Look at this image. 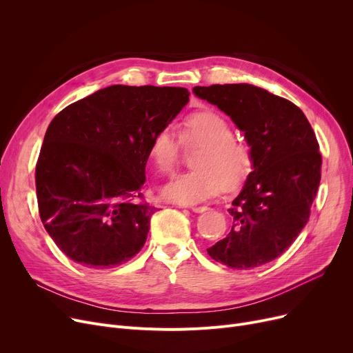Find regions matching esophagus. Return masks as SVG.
<instances>
[{"instance_id": "34e87169", "label": "esophagus", "mask_w": 353, "mask_h": 353, "mask_svg": "<svg viewBox=\"0 0 353 353\" xmlns=\"http://www.w3.org/2000/svg\"><path fill=\"white\" fill-rule=\"evenodd\" d=\"M190 210L194 212V213H203V212L209 210V208H206V206H192Z\"/></svg>"}]
</instances>
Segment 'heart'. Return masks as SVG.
I'll return each instance as SVG.
<instances>
[{
    "label": "heart",
    "mask_w": 353,
    "mask_h": 353,
    "mask_svg": "<svg viewBox=\"0 0 353 353\" xmlns=\"http://www.w3.org/2000/svg\"><path fill=\"white\" fill-rule=\"evenodd\" d=\"M232 124L214 111L192 114L183 125V141L203 147L194 160V172L181 173L161 188L163 199L194 206L217 196L221 189L233 190L250 174L253 153L245 143L234 140ZM150 159L161 173H172L181 154V139L173 127H164L150 143Z\"/></svg>",
    "instance_id": "1"
}]
</instances>
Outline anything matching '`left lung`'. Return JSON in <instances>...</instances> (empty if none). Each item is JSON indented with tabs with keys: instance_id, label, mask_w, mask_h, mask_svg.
Returning <instances> with one entry per match:
<instances>
[{
	"instance_id": "8db88e82",
	"label": "left lung",
	"mask_w": 353,
	"mask_h": 353,
	"mask_svg": "<svg viewBox=\"0 0 353 353\" xmlns=\"http://www.w3.org/2000/svg\"><path fill=\"white\" fill-rule=\"evenodd\" d=\"M194 96L228 114L243 132L253 167L228 210V237L208 249L232 269L279 257L302 232L321 181L319 144L303 111L253 84L194 87Z\"/></svg>"
}]
</instances>
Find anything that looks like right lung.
<instances>
[{
	"label": "right lung",
	"mask_w": 353,
	"mask_h": 353,
	"mask_svg": "<svg viewBox=\"0 0 353 353\" xmlns=\"http://www.w3.org/2000/svg\"><path fill=\"white\" fill-rule=\"evenodd\" d=\"M189 96L116 84L52 119L35 167L37 200L47 233L74 262L108 269L141 250L156 212L141 201L150 143Z\"/></svg>",
	"instance_id": "right-lung-1"
}]
</instances>
